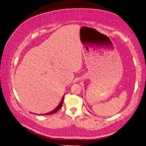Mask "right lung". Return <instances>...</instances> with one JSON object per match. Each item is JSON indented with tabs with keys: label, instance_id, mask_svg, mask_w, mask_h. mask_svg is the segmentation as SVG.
<instances>
[{
	"label": "right lung",
	"instance_id": "right-lung-1",
	"mask_svg": "<svg viewBox=\"0 0 146 146\" xmlns=\"http://www.w3.org/2000/svg\"><path fill=\"white\" fill-rule=\"evenodd\" d=\"M64 97L62 98V100H61V101H60V104H59V106L56 108V109H54V110H53L52 111H51V112H49V113H45V114H44V115H51V114H53V113H56L57 112L61 107H62V104H63V102H64Z\"/></svg>",
	"mask_w": 146,
	"mask_h": 146
}]
</instances>
